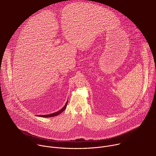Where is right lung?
<instances>
[{
  "mask_svg": "<svg viewBox=\"0 0 156 156\" xmlns=\"http://www.w3.org/2000/svg\"><path fill=\"white\" fill-rule=\"evenodd\" d=\"M67 104H68V101L67 102H66V103L65 104V106L62 108L60 109V110L57 111V112H55V113H53V114H49V115H37L38 117H55V116H57L58 115V114H60V113H62V112H63V111L65 110V108L66 107V105H67Z\"/></svg>",
  "mask_w": 156,
  "mask_h": 156,
  "instance_id": "right-lung-1",
  "label": "right lung"
}]
</instances>
